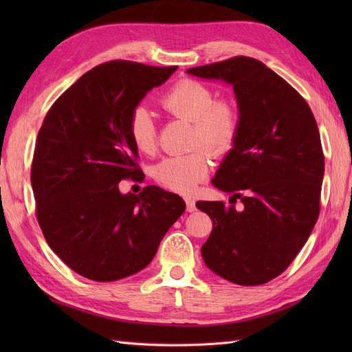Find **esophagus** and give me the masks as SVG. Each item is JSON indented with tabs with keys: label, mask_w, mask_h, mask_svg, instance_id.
<instances>
[{
	"label": "esophagus",
	"mask_w": 352,
	"mask_h": 352,
	"mask_svg": "<svg viewBox=\"0 0 352 352\" xmlns=\"http://www.w3.org/2000/svg\"><path fill=\"white\" fill-rule=\"evenodd\" d=\"M186 210L189 213L195 212L197 210V206H195V199L193 198H186Z\"/></svg>",
	"instance_id": "obj_1"
}]
</instances>
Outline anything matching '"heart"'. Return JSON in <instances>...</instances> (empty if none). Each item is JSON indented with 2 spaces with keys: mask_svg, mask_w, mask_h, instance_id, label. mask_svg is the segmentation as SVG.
<instances>
[{
  "mask_svg": "<svg viewBox=\"0 0 352 352\" xmlns=\"http://www.w3.org/2000/svg\"><path fill=\"white\" fill-rule=\"evenodd\" d=\"M162 107L170 116L190 122L189 145L206 146L222 157L234 148L241 134V111L230 98H214V91L195 78H182L162 96ZM129 134L134 148L142 154H153L157 148V125L145 107L130 115ZM210 169V154L204 148L168 157L153 169L155 182L169 190L190 193L204 180Z\"/></svg>",
  "mask_w": 352,
  "mask_h": 352,
  "instance_id": "b5f03b06",
  "label": "heart"
}]
</instances>
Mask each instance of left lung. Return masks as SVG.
Instances as JSON below:
<instances>
[{
  "label": "left lung",
  "instance_id": "obj_1",
  "mask_svg": "<svg viewBox=\"0 0 352 352\" xmlns=\"http://www.w3.org/2000/svg\"><path fill=\"white\" fill-rule=\"evenodd\" d=\"M188 74L233 85L242 122L213 178L231 193V206L197 203L213 221L201 254L222 278L265 284L286 271L318 221L325 160L316 119L302 96L257 58L237 56Z\"/></svg>",
  "mask_w": 352,
  "mask_h": 352
}]
</instances>
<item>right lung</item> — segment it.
<instances>
[{
    "label": "right lung",
    "mask_w": 352,
    "mask_h": 352,
    "mask_svg": "<svg viewBox=\"0 0 352 352\" xmlns=\"http://www.w3.org/2000/svg\"><path fill=\"white\" fill-rule=\"evenodd\" d=\"M177 66L111 60L58 96L37 134L32 188L50 248L74 272L116 281L146 267L186 204L157 186L122 195L119 182H142L129 134L131 111Z\"/></svg>",
    "instance_id": "add662e5"
}]
</instances>
